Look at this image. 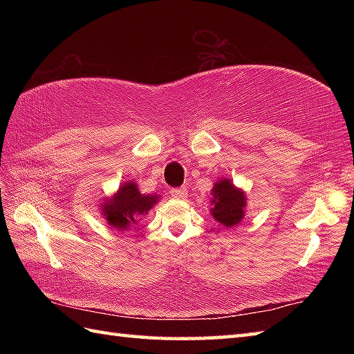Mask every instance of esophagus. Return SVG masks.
I'll return each mask as SVG.
<instances>
[{
	"label": "esophagus",
	"mask_w": 354,
	"mask_h": 354,
	"mask_svg": "<svg viewBox=\"0 0 354 354\" xmlns=\"http://www.w3.org/2000/svg\"><path fill=\"white\" fill-rule=\"evenodd\" d=\"M170 194L176 199H185L187 194H189V192H187L184 187H178V189H171Z\"/></svg>",
	"instance_id": "esophagus-1"
}]
</instances>
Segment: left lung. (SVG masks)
Returning a JSON list of instances; mask_svg holds the SVG:
<instances>
[{
	"mask_svg": "<svg viewBox=\"0 0 354 354\" xmlns=\"http://www.w3.org/2000/svg\"><path fill=\"white\" fill-rule=\"evenodd\" d=\"M212 214L223 227H234L243 219V208L246 204L243 192L237 190L228 179H221L213 187Z\"/></svg>",
	"mask_w": 354,
	"mask_h": 354,
	"instance_id": "obj_1",
	"label": "left lung"
}]
</instances>
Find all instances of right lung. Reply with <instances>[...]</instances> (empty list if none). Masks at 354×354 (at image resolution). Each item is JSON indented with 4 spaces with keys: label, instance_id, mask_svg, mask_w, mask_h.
Listing matches in <instances>:
<instances>
[{
    "label": "right lung",
    "instance_id": "right-lung-1",
    "mask_svg": "<svg viewBox=\"0 0 354 354\" xmlns=\"http://www.w3.org/2000/svg\"><path fill=\"white\" fill-rule=\"evenodd\" d=\"M156 199V194L155 196L141 194L138 187L131 181L120 187L115 196L108 204H103V214L112 227L126 230L131 225L133 227L138 217L145 216L153 207Z\"/></svg>",
    "mask_w": 354,
    "mask_h": 354
}]
</instances>
